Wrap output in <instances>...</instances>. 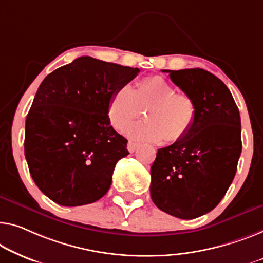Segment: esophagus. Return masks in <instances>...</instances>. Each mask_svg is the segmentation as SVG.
Wrapping results in <instances>:
<instances>
[{
  "instance_id": "esophagus-1",
  "label": "esophagus",
  "mask_w": 263,
  "mask_h": 263,
  "mask_svg": "<svg viewBox=\"0 0 263 263\" xmlns=\"http://www.w3.org/2000/svg\"><path fill=\"white\" fill-rule=\"evenodd\" d=\"M138 146H139V144L132 142V140H130V142L127 143V150L130 152H135L137 148H138Z\"/></svg>"
}]
</instances>
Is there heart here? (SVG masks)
Returning a JSON list of instances; mask_svg holds the SVG:
<instances>
[{
  "label": "heart",
  "mask_w": 263,
  "mask_h": 263,
  "mask_svg": "<svg viewBox=\"0 0 263 263\" xmlns=\"http://www.w3.org/2000/svg\"><path fill=\"white\" fill-rule=\"evenodd\" d=\"M145 109L146 121L129 125ZM196 116L193 98L176 92L165 78L154 76L139 80L133 91L128 86L117 89L108 103V119L116 130L138 139L166 143L182 139L190 130Z\"/></svg>",
  "instance_id": "heart-1"
}]
</instances>
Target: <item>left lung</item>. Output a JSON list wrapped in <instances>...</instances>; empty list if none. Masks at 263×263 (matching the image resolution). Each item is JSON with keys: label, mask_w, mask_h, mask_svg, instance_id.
Wrapping results in <instances>:
<instances>
[{"label": "left lung", "mask_w": 263, "mask_h": 263, "mask_svg": "<svg viewBox=\"0 0 263 263\" xmlns=\"http://www.w3.org/2000/svg\"><path fill=\"white\" fill-rule=\"evenodd\" d=\"M193 98L190 130L159 148L151 166L150 195L157 208L191 219L216 206L232 184L241 156V118L228 87L208 70L162 69Z\"/></svg>", "instance_id": "obj_1"}]
</instances>
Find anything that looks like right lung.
Here are the masks:
<instances>
[{
    "instance_id": "obj_1",
    "label": "right lung",
    "mask_w": 263,
    "mask_h": 263,
    "mask_svg": "<svg viewBox=\"0 0 263 263\" xmlns=\"http://www.w3.org/2000/svg\"><path fill=\"white\" fill-rule=\"evenodd\" d=\"M139 68L80 57L41 82L26 119L25 156L39 189L65 206L107 193L127 139L108 119V103Z\"/></svg>"
}]
</instances>
